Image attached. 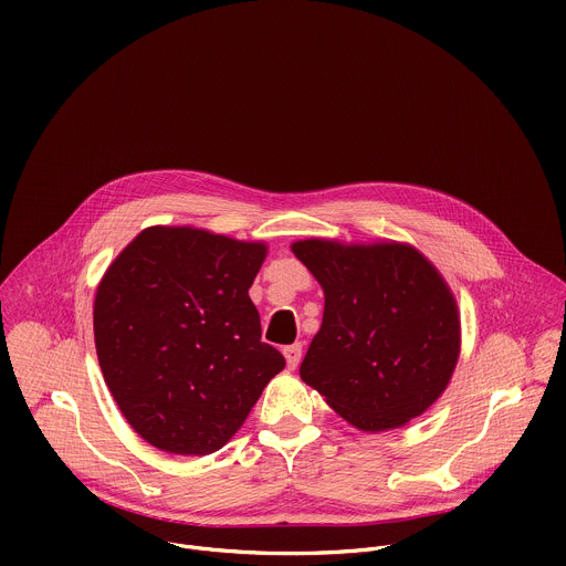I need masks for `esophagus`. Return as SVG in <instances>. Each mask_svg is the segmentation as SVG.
<instances>
[{
	"label": "esophagus",
	"mask_w": 566,
	"mask_h": 566,
	"mask_svg": "<svg viewBox=\"0 0 566 566\" xmlns=\"http://www.w3.org/2000/svg\"><path fill=\"white\" fill-rule=\"evenodd\" d=\"M284 358H286V365L291 369H295L300 365V358H302V345L295 343V345H289L284 347Z\"/></svg>",
	"instance_id": "obj_1"
}]
</instances>
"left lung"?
Instances as JSON below:
<instances>
[{
    "label": "left lung",
    "mask_w": 566,
    "mask_h": 566,
    "mask_svg": "<svg viewBox=\"0 0 566 566\" xmlns=\"http://www.w3.org/2000/svg\"><path fill=\"white\" fill-rule=\"evenodd\" d=\"M291 251L325 291L302 380L363 432L421 417L448 387L461 347L459 308L441 273L398 241L304 239Z\"/></svg>",
    "instance_id": "left-lung-1"
}]
</instances>
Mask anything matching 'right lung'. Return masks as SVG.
<instances>
[{
  "label": "right lung",
  "instance_id": "add662e5",
  "mask_svg": "<svg viewBox=\"0 0 566 566\" xmlns=\"http://www.w3.org/2000/svg\"><path fill=\"white\" fill-rule=\"evenodd\" d=\"M266 244L151 226L103 275L94 338L105 382L149 446L203 457L247 421L284 356L262 343L249 289Z\"/></svg>",
  "mask_w": 566,
  "mask_h": 566
}]
</instances>
